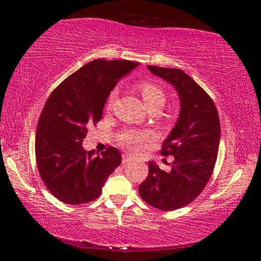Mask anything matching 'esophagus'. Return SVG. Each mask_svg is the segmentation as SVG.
<instances>
[{"label":"esophagus","instance_id":"1","mask_svg":"<svg viewBox=\"0 0 261 261\" xmlns=\"http://www.w3.org/2000/svg\"><path fill=\"white\" fill-rule=\"evenodd\" d=\"M131 160H133V157H130L128 154L122 155V163H127V162H130Z\"/></svg>","mask_w":261,"mask_h":261}]
</instances>
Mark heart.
Returning <instances> with one entry per match:
<instances>
[{
    "instance_id": "obj_1",
    "label": "heart",
    "mask_w": 261,
    "mask_h": 261,
    "mask_svg": "<svg viewBox=\"0 0 261 261\" xmlns=\"http://www.w3.org/2000/svg\"><path fill=\"white\" fill-rule=\"evenodd\" d=\"M136 89L142 97L143 103L148 110H158L166 101V94H164L162 87L158 86L157 83L151 82V81H142V82L137 83ZM115 95L116 93L113 92L108 98V109L112 108L114 100H115ZM152 139H153V135L147 133V131L125 130L118 135V141L120 142V145L133 153L141 151L143 146Z\"/></svg>"
}]
</instances>
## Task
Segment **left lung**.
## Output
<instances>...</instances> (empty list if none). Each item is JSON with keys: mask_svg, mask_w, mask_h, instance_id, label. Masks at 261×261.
Listing matches in <instances>:
<instances>
[{"mask_svg": "<svg viewBox=\"0 0 261 261\" xmlns=\"http://www.w3.org/2000/svg\"><path fill=\"white\" fill-rule=\"evenodd\" d=\"M147 68L176 89L180 114L162 145V155L174 157L170 170L149 162L148 176L139 193L148 205L173 211L193 202L211 178L220 146V118L211 97L184 71L149 65Z\"/></svg>", "mask_w": 261, "mask_h": 261, "instance_id": "8db88e82", "label": "left lung"}]
</instances>
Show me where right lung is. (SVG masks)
Instances as JSON below:
<instances>
[{
	"label": "right lung",
	"instance_id": "obj_1",
	"mask_svg": "<svg viewBox=\"0 0 261 261\" xmlns=\"http://www.w3.org/2000/svg\"><path fill=\"white\" fill-rule=\"evenodd\" d=\"M139 62L94 60L54 89L40 114L35 158L41 180L56 199L70 205L99 197L107 178L121 163L115 147L100 154L82 147L88 127L101 119L107 98Z\"/></svg>",
	"mask_w": 261,
	"mask_h": 261
}]
</instances>
